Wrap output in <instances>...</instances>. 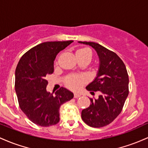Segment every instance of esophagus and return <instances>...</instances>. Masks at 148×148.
Segmentation results:
<instances>
[{"label": "esophagus", "instance_id": "1", "mask_svg": "<svg viewBox=\"0 0 148 148\" xmlns=\"http://www.w3.org/2000/svg\"><path fill=\"white\" fill-rule=\"evenodd\" d=\"M80 96H81L80 94H78V93H75V94H74V98H75V99H77V98H79Z\"/></svg>", "mask_w": 148, "mask_h": 148}]
</instances>
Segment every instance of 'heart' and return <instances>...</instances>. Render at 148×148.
<instances>
[{"label":"heart","mask_w":148,"mask_h":148,"mask_svg":"<svg viewBox=\"0 0 148 148\" xmlns=\"http://www.w3.org/2000/svg\"><path fill=\"white\" fill-rule=\"evenodd\" d=\"M77 60H85L89 62L92 58V52L87 48H79L75 52ZM86 82V78L83 75H71L66 79V84L72 90H77Z\"/></svg>","instance_id":"heart-1"}]
</instances>
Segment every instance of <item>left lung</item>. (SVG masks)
<instances>
[{
    "instance_id": "1",
    "label": "left lung",
    "mask_w": 148,
    "mask_h": 148,
    "mask_svg": "<svg viewBox=\"0 0 148 148\" xmlns=\"http://www.w3.org/2000/svg\"><path fill=\"white\" fill-rule=\"evenodd\" d=\"M94 48L99 59L96 77L86 87L94 93L99 91L97 99H90L87 108L82 111V120L92 127L110 124L120 114L129 94V76L126 66L115 53L98 43L82 42Z\"/></svg>"
}]
</instances>
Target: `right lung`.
I'll return each mask as SVG.
<instances>
[{"label":"right lung","instance_id":"right-lung-1","mask_svg":"<svg viewBox=\"0 0 148 148\" xmlns=\"http://www.w3.org/2000/svg\"><path fill=\"white\" fill-rule=\"evenodd\" d=\"M73 40L45 42L31 48L21 56L15 71V91L19 107L32 122L41 127L59 122V108L73 98L61 87L55 95L47 92L46 77L54 72L56 56Z\"/></svg>","mask_w":148,"mask_h":148}]
</instances>
